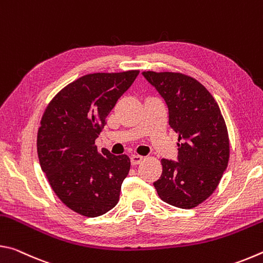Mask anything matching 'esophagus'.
I'll list each match as a JSON object with an SVG mask.
<instances>
[{"label":"esophagus","mask_w":263,"mask_h":263,"mask_svg":"<svg viewBox=\"0 0 263 263\" xmlns=\"http://www.w3.org/2000/svg\"><path fill=\"white\" fill-rule=\"evenodd\" d=\"M145 158L141 157V155L133 154V155H131V163L133 164V166H136V164H139Z\"/></svg>","instance_id":"esophagus-1"}]
</instances>
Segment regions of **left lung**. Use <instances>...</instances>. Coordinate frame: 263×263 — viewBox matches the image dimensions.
I'll return each mask as SVG.
<instances>
[{"mask_svg": "<svg viewBox=\"0 0 263 263\" xmlns=\"http://www.w3.org/2000/svg\"><path fill=\"white\" fill-rule=\"evenodd\" d=\"M168 108L169 125L179 135L177 162L162 159L153 185L171 205L193 209L210 197L228 168L230 141L219 106L197 80L181 73L142 72Z\"/></svg>", "mask_w": 263, "mask_h": 263, "instance_id": "8db88e82", "label": "left lung"}]
</instances>
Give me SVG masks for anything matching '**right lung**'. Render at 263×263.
<instances>
[{"mask_svg": "<svg viewBox=\"0 0 263 263\" xmlns=\"http://www.w3.org/2000/svg\"><path fill=\"white\" fill-rule=\"evenodd\" d=\"M138 74L84 75L61 89L43 115L37 137L42 171L60 201L80 215H104L119 201L130 158L104 148L100 153L95 140Z\"/></svg>", "mask_w": 263, "mask_h": 263, "instance_id": "1", "label": "right lung"}]
</instances>
